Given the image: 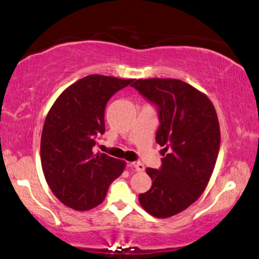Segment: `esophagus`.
Returning a JSON list of instances; mask_svg holds the SVG:
<instances>
[{
	"instance_id": "obj_1",
	"label": "esophagus",
	"mask_w": 259,
	"mask_h": 259,
	"mask_svg": "<svg viewBox=\"0 0 259 259\" xmlns=\"http://www.w3.org/2000/svg\"><path fill=\"white\" fill-rule=\"evenodd\" d=\"M132 166H133V168H134L135 170H137V171H143V170H145V165H143L140 161L133 162V163H132Z\"/></svg>"
}]
</instances>
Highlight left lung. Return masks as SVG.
<instances>
[{"mask_svg": "<svg viewBox=\"0 0 259 259\" xmlns=\"http://www.w3.org/2000/svg\"><path fill=\"white\" fill-rule=\"evenodd\" d=\"M158 109L156 142L164 147L160 169L147 168L152 188L139 194L150 215L170 218L201 196L220 148V126L209 98L176 78L137 79L133 84Z\"/></svg>", "mask_w": 259, "mask_h": 259, "instance_id": "obj_1", "label": "left lung"}]
</instances>
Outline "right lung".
Returning a JSON list of instances; mask_svg holds the SVG:
<instances>
[{"label":"right lung","instance_id":"add662e5","mask_svg":"<svg viewBox=\"0 0 259 259\" xmlns=\"http://www.w3.org/2000/svg\"><path fill=\"white\" fill-rule=\"evenodd\" d=\"M133 81L89 75L62 91L52 105L41 133V166L50 189L63 205L76 210L96 207L124 171L125 161L94 154L93 148L105 132L106 103Z\"/></svg>","mask_w":259,"mask_h":259}]
</instances>
